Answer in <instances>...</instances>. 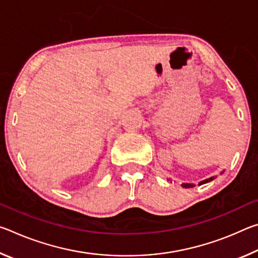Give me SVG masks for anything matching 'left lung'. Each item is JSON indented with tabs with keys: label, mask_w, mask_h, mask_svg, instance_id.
<instances>
[{
	"label": "left lung",
	"mask_w": 258,
	"mask_h": 258,
	"mask_svg": "<svg viewBox=\"0 0 258 258\" xmlns=\"http://www.w3.org/2000/svg\"><path fill=\"white\" fill-rule=\"evenodd\" d=\"M212 180H214V177L207 178V180H205V181H203V182H200V183H199V185H202V184H204V183H207V182L212 181ZM182 186H183V187H191V186H194V185H192V184H189V183H183Z\"/></svg>",
	"instance_id": "1"
}]
</instances>
